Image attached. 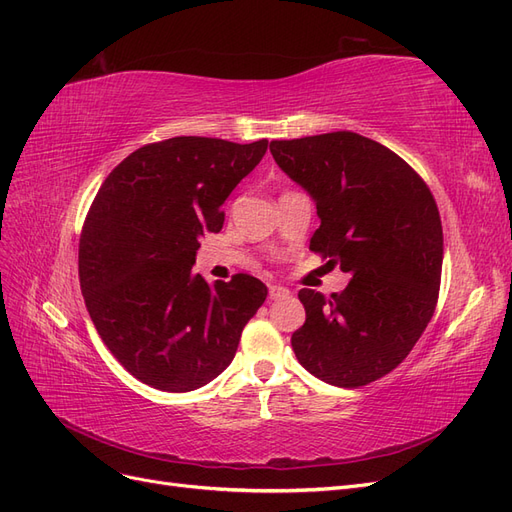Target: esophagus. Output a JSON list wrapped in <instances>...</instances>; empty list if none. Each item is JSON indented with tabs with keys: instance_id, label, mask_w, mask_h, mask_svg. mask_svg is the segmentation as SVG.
Wrapping results in <instances>:
<instances>
[{
	"instance_id": "34e87169",
	"label": "esophagus",
	"mask_w": 512,
	"mask_h": 512,
	"mask_svg": "<svg viewBox=\"0 0 512 512\" xmlns=\"http://www.w3.org/2000/svg\"><path fill=\"white\" fill-rule=\"evenodd\" d=\"M291 296V291L283 285H270V298L272 300H285Z\"/></svg>"
}]
</instances>
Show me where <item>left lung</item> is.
<instances>
[{
	"instance_id": "8db88e82",
	"label": "left lung",
	"mask_w": 512,
	"mask_h": 512,
	"mask_svg": "<svg viewBox=\"0 0 512 512\" xmlns=\"http://www.w3.org/2000/svg\"><path fill=\"white\" fill-rule=\"evenodd\" d=\"M270 152L315 201L311 251L349 274L341 294L298 291L306 321L291 334L294 354L326 384H371L433 317L444 259L435 199L403 158L352 130L272 141Z\"/></svg>"
}]
</instances>
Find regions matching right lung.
I'll use <instances>...</instances> for the list:
<instances>
[{
    "label": "right lung",
    "mask_w": 512,
    "mask_h": 512,
    "mask_svg": "<svg viewBox=\"0 0 512 512\" xmlns=\"http://www.w3.org/2000/svg\"><path fill=\"white\" fill-rule=\"evenodd\" d=\"M268 150L173 137L143 145L102 182L79 242L87 313L109 352L165 392L210 384L268 296L255 276L208 285L193 272L203 233L223 229V203Z\"/></svg>",
    "instance_id": "add662e5"
}]
</instances>
